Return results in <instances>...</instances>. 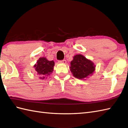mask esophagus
Listing matches in <instances>:
<instances>
[{"label":"esophagus","mask_w":128,"mask_h":128,"mask_svg":"<svg viewBox=\"0 0 128 128\" xmlns=\"http://www.w3.org/2000/svg\"><path fill=\"white\" fill-rule=\"evenodd\" d=\"M58 62L59 63H61V64H66V60H59Z\"/></svg>","instance_id":"esophagus-1"}]
</instances>
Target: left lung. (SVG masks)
<instances>
[{"label": "left lung", "instance_id": "8db88e82", "mask_svg": "<svg viewBox=\"0 0 128 128\" xmlns=\"http://www.w3.org/2000/svg\"><path fill=\"white\" fill-rule=\"evenodd\" d=\"M96 66L93 62L87 59L82 54H76L73 56L70 62V70L73 76L81 80H86L94 74Z\"/></svg>", "mask_w": 128, "mask_h": 128}]
</instances>
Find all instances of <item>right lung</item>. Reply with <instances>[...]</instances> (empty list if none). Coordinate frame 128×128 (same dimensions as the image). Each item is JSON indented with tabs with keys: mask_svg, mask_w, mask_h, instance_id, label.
<instances>
[{
	"mask_svg": "<svg viewBox=\"0 0 128 128\" xmlns=\"http://www.w3.org/2000/svg\"><path fill=\"white\" fill-rule=\"evenodd\" d=\"M54 62L53 60L50 61L46 57H40L34 65V67L37 72V74L40 76V79L47 78L53 72Z\"/></svg>",
	"mask_w": 128,
	"mask_h": 128,
	"instance_id": "add662e5",
	"label": "right lung"
}]
</instances>
